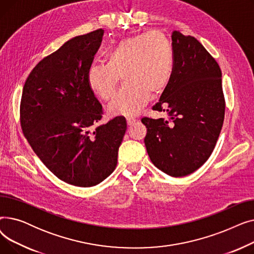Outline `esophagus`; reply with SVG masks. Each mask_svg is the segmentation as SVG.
<instances>
[{"mask_svg":"<svg viewBox=\"0 0 254 254\" xmlns=\"http://www.w3.org/2000/svg\"><path fill=\"white\" fill-rule=\"evenodd\" d=\"M137 122V119L135 117H127V126H134Z\"/></svg>","mask_w":254,"mask_h":254,"instance_id":"34e87169","label":"esophagus"}]
</instances>
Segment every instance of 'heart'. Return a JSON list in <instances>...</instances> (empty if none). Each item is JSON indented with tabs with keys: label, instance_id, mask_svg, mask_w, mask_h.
Wrapping results in <instances>:
<instances>
[{
	"label": "heart",
	"instance_id": "b5f03b06",
	"mask_svg": "<svg viewBox=\"0 0 254 254\" xmlns=\"http://www.w3.org/2000/svg\"><path fill=\"white\" fill-rule=\"evenodd\" d=\"M105 62L88 68V86L101 99L109 101L122 77L125 83L108 111L130 116L147 103L150 93L158 95L168 86L174 69V51L166 35L151 31L120 40L105 53Z\"/></svg>",
	"mask_w": 254,
	"mask_h": 254
}]
</instances>
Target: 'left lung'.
Returning <instances> with one entry per match:
<instances>
[{"label":"left lung","instance_id":"8db88e82","mask_svg":"<svg viewBox=\"0 0 254 254\" xmlns=\"http://www.w3.org/2000/svg\"><path fill=\"white\" fill-rule=\"evenodd\" d=\"M174 69L153 110L168 119L144 117V139L152 164L172 177L190 175L214 149L223 125L225 103L221 70L194 37L172 33Z\"/></svg>","mask_w":254,"mask_h":254}]
</instances>
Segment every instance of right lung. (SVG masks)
Returning a JSON list of instances; mask_svg holds the SVG:
<instances>
[{"label":"right lung","instance_id":"right-lung-1","mask_svg":"<svg viewBox=\"0 0 254 254\" xmlns=\"http://www.w3.org/2000/svg\"><path fill=\"white\" fill-rule=\"evenodd\" d=\"M103 34L99 29L66 41L35 66L22 89L24 137L53 174L79 188L95 186L115 170L127 130L124 116L97 126L103 109L86 74Z\"/></svg>","mask_w":254,"mask_h":254}]
</instances>
